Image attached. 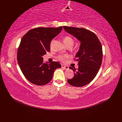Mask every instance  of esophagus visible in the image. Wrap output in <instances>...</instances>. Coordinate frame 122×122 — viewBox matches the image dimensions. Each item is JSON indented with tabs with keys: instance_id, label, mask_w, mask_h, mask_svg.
Returning <instances> with one entry per match:
<instances>
[{
	"instance_id": "1",
	"label": "esophagus",
	"mask_w": 122,
	"mask_h": 122,
	"mask_svg": "<svg viewBox=\"0 0 122 122\" xmlns=\"http://www.w3.org/2000/svg\"><path fill=\"white\" fill-rule=\"evenodd\" d=\"M61 68L64 69H65V70H68L69 69V67L68 66H66L64 65H63V64H62V65H61Z\"/></svg>"
}]
</instances>
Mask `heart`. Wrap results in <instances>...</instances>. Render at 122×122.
Wrapping results in <instances>:
<instances>
[{
	"label": "heart",
	"mask_w": 122,
	"mask_h": 122,
	"mask_svg": "<svg viewBox=\"0 0 122 122\" xmlns=\"http://www.w3.org/2000/svg\"><path fill=\"white\" fill-rule=\"evenodd\" d=\"M63 42L66 46H68L69 45L73 46L74 43V40L73 39V38L70 37V36H64L63 38ZM52 41L51 42V46L52 45ZM69 56L67 55H64V56L60 55V56H58L57 58H58L60 61L64 62L66 59L69 58Z\"/></svg>",
	"instance_id": "heart-1"
}]
</instances>
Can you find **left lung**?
Listing matches in <instances>:
<instances>
[{
	"instance_id": "8db88e82",
	"label": "left lung",
	"mask_w": 122,
	"mask_h": 122,
	"mask_svg": "<svg viewBox=\"0 0 122 122\" xmlns=\"http://www.w3.org/2000/svg\"><path fill=\"white\" fill-rule=\"evenodd\" d=\"M66 31L74 36L80 42L79 50L76 55L79 67L69 83L74 86L81 87L89 84L94 79L102 64L103 51L100 41L94 33L83 28L63 26Z\"/></svg>"
}]
</instances>
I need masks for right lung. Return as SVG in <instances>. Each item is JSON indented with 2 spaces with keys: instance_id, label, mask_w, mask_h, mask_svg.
I'll list each match as a JSON object with an SVG mask.
<instances>
[{
  "instance_id": "right-lung-1",
  "label": "right lung",
  "mask_w": 122,
  "mask_h": 122,
  "mask_svg": "<svg viewBox=\"0 0 122 122\" xmlns=\"http://www.w3.org/2000/svg\"><path fill=\"white\" fill-rule=\"evenodd\" d=\"M62 29V26L36 28L22 38L17 51L18 63L25 78L32 83L37 85L48 83L54 70L61 68L58 62L44 63L42 56L50 51L51 41Z\"/></svg>"
}]
</instances>
